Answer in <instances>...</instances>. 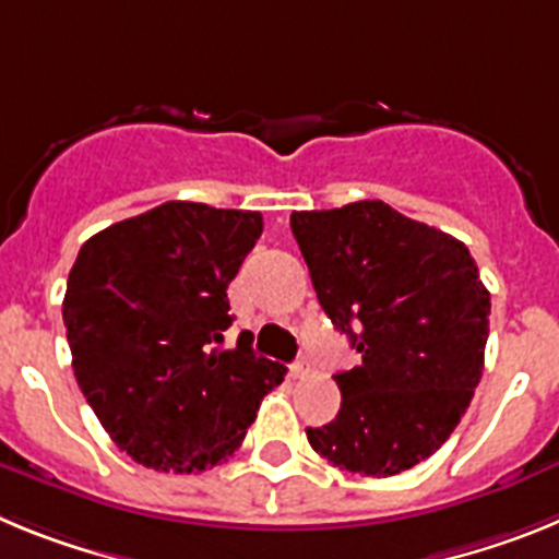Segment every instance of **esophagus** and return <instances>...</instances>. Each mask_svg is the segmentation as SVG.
Wrapping results in <instances>:
<instances>
[{"label":"esophagus","mask_w":559,"mask_h":559,"mask_svg":"<svg viewBox=\"0 0 559 559\" xmlns=\"http://www.w3.org/2000/svg\"><path fill=\"white\" fill-rule=\"evenodd\" d=\"M288 374L290 378H305V374H308V364H305V360H296V364L288 367Z\"/></svg>","instance_id":"1"}]
</instances>
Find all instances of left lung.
I'll return each instance as SVG.
<instances>
[{"instance_id": "8db88e82", "label": "left lung", "mask_w": 559, "mask_h": 559, "mask_svg": "<svg viewBox=\"0 0 559 559\" xmlns=\"http://www.w3.org/2000/svg\"><path fill=\"white\" fill-rule=\"evenodd\" d=\"M316 296L360 367L333 374L341 408L308 428L341 471L386 478L426 462L471 406L490 290L467 246L383 201L290 215Z\"/></svg>"}]
</instances>
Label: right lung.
<instances>
[{
    "label": "right lung",
    "mask_w": 559,
    "mask_h": 559,
    "mask_svg": "<svg viewBox=\"0 0 559 559\" xmlns=\"http://www.w3.org/2000/svg\"><path fill=\"white\" fill-rule=\"evenodd\" d=\"M263 215L167 201L88 237L63 324L83 397L114 445L162 473L226 462L285 367L224 349L226 288Z\"/></svg>",
    "instance_id": "obj_1"
}]
</instances>
